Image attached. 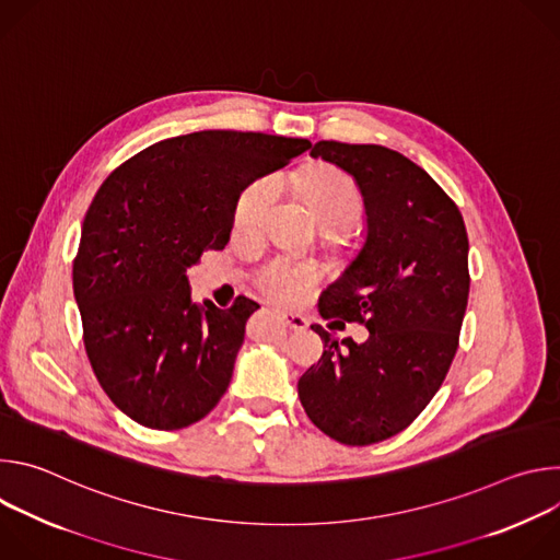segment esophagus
Segmentation results:
<instances>
[{
	"label": "esophagus",
	"instance_id": "obj_1",
	"mask_svg": "<svg viewBox=\"0 0 560 560\" xmlns=\"http://www.w3.org/2000/svg\"><path fill=\"white\" fill-rule=\"evenodd\" d=\"M281 318H283V324H285L290 330H294V332H301V330L307 328V318H305L303 314H296V312H281Z\"/></svg>",
	"mask_w": 560,
	"mask_h": 560
}]
</instances>
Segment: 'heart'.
Returning <instances> with one entry per match:
<instances>
[{"label":"heart","instance_id":"heart-1","mask_svg":"<svg viewBox=\"0 0 560 560\" xmlns=\"http://www.w3.org/2000/svg\"><path fill=\"white\" fill-rule=\"evenodd\" d=\"M279 190V179L266 175L255 179L236 201L234 228L238 232H255L264 225ZM303 190L310 201L312 212L324 225L343 223L352 228L361 214V197L350 177L339 171H316L303 179ZM318 279V272L310 264H299L292 259H272L259 275V288L277 301L292 303L299 301Z\"/></svg>","mask_w":560,"mask_h":560}]
</instances>
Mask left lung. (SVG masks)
<instances>
[{
  "instance_id": "left-lung-1",
  "label": "left lung",
  "mask_w": 560,
  "mask_h": 560,
  "mask_svg": "<svg viewBox=\"0 0 560 560\" xmlns=\"http://www.w3.org/2000/svg\"><path fill=\"white\" fill-rule=\"evenodd\" d=\"M310 156L346 171L365 208L363 244L318 312L363 324L370 339L337 341L312 326L326 350L299 378V398L330 439L372 445L406 430L452 365L469 294L467 232L456 203L401 152L318 141Z\"/></svg>"
}]
</instances>
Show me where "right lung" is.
<instances>
[{"instance_id": "add662e5", "label": "right lung", "mask_w": 560, "mask_h": 560, "mask_svg": "<svg viewBox=\"0 0 560 560\" xmlns=\"http://www.w3.org/2000/svg\"><path fill=\"white\" fill-rule=\"evenodd\" d=\"M307 139L201 130L156 141L97 190L72 264L84 346L110 401L150 430L201 421L225 394L259 307L195 303L186 270L230 242L242 192Z\"/></svg>"}]
</instances>
